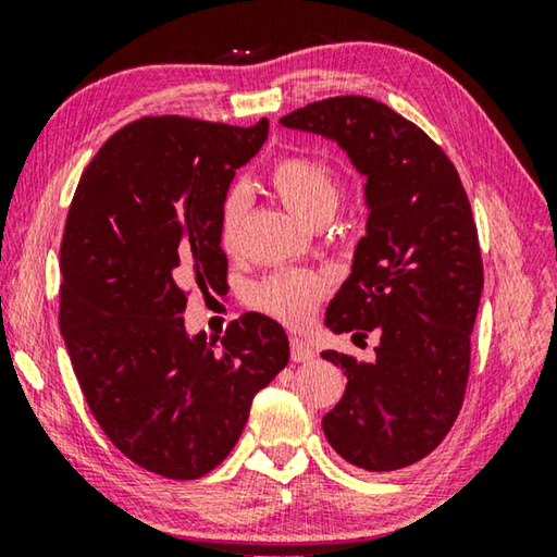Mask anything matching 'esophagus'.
Returning <instances> with one entry per match:
<instances>
[{"instance_id":"34e87169","label":"esophagus","mask_w":557,"mask_h":557,"mask_svg":"<svg viewBox=\"0 0 557 557\" xmlns=\"http://www.w3.org/2000/svg\"><path fill=\"white\" fill-rule=\"evenodd\" d=\"M289 346H292V361H297V363H307V361H314V346L312 344H307L305 338H292L289 342Z\"/></svg>"}]
</instances>
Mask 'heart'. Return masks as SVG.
<instances>
[{"label": "heart", "instance_id": "1", "mask_svg": "<svg viewBox=\"0 0 557 557\" xmlns=\"http://www.w3.org/2000/svg\"><path fill=\"white\" fill-rule=\"evenodd\" d=\"M270 184L292 213L301 221H329L342 203V174L324 157L289 154L272 166ZM248 211V194L243 186H233L223 196L219 213V238L223 250L235 252L243 240V221ZM329 282L312 270H282L260 282L252 292L258 309L275 317L277 322L301 326L322 305Z\"/></svg>", "mask_w": 557, "mask_h": 557}]
</instances>
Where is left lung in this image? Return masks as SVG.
<instances>
[{
  "label": "left lung",
  "instance_id": "1",
  "mask_svg": "<svg viewBox=\"0 0 557 557\" xmlns=\"http://www.w3.org/2000/svg\"><path fill=\"white\" fill-rule=\"evenodd\" d=\"M280 122L334 139L366 176L369 223L326 326L379 332L381 344L371 363L322 354L348 381L324 435L354 467H410L447 437L465 403L484 287L467 191L442 147L373 98L317 100Z\"/></svg>",
  "mask_w": 557,
  "mask_h": 557
}]
</instances>
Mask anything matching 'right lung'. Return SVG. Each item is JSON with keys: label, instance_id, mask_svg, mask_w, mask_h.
I'll return each instance as SVG.
<instances>
[{"label": "right lung", "instance_id": "1", "mask_svg": "<svg viewBox=\"0 0 557 557\" xmlns=\"http://www.w3.org/2000/svg\"><path fill=\"white\" fill-rule=\"evenodd\" d=\"M178 115L135 120L92 157L61 240L59 324L92 418L122 455L199 479L231 455L250 403L289 361L285 329L248 312L188 336L191 292L225 295L223 196L268 139Z\"/></svg>", "mask_w": 557, "mask_h": 557}]
</instances>
